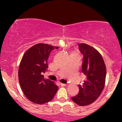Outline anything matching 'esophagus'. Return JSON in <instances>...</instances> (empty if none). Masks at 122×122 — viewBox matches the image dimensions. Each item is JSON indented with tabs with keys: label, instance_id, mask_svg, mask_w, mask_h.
Returning <instances> with one entry per match:
<instances>
[{
	"label": "esophagus",
	"instance_id": "34e87169",
	"mask_svg": "<svg viewBox=\"0 0 122 122\" xmlns=\"http://www.w3.org/2000/svg\"><path fill=\"white\" fill-rule=\"evenodd\" d=\"M61 86H62V87H63V86H67V84H63V83H61Z\"/></svg>",
	"mask_w": 122,
	"mask_h": 122
}]
</instances>
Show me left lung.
Returning a JSON list of instances; mask_svg holds the SVG:
<instances>
[{
  "mask_svg": "<svg viewBox=\"0 0 122 122\" xmlns=\"http://www.w3.org/2000/svg\"><path fill=\"white\" fill-rule=\"evenodd\" d=\"M78 46L83 55L82 72L86 80L83 85H78V94L71 99L78 105L84 106L93 103L102 93L105 84L106 68L102 55L96 49L86 44H80Z\"/></svg>",
  "mask_w": 122,
  "mask_h": 122,
  "instance_id": "8db88e82",
  "label": "left lung"
}]
</instances>
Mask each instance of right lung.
<instances>
[{
  "instance_id": "obj_1",
  "label": "right lung",
  "mask_w": 122,
  "mask_h": 122,
  "mask_svg": "<svg viewBox=\"0 0 122 122\" xmlns=\"http://www.w3.org/2000/svg\"><path fill=\"white\" fill-rule=\"evenodd\" d=\"M58 47L38 44L26 51L18 71L20 87L29 100L36 104H44L54 98L58 86L52 81L44 78L48 69V59L52 51Z\"/></svg>"
}]
</instances>
